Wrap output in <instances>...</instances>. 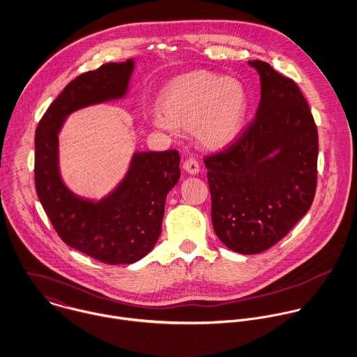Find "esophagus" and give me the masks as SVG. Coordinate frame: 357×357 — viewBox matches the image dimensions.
I'll use <instances>...</instances> for the list:
<instances>
[{"mask_svg":"<svg viewBox=\"0 0 357 357\" xmlns=\"http://www.w3.org/2000/svg\"><path fill=\"white\" fill-rule=\"evenodd\" d=\"M183 169H185L186 172H189L190 175H196V174L200 172V164H199V161H197L196 158L190 157V158H188V160L183 162Z\"/></svg>","mask_w":357,"mask_h":357,"instance_id":"1","label":"esophagus"}]
</instances>
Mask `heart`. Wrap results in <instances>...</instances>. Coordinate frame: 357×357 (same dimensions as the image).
<instances>
[{"label": "heart", "instance_id": "heart-1", "mask_svg": "<svg viewBox=\"0 0 357 357\" xmlns=\"http://www.w3.org/2000/svg\"><path fill=\"white\" fill-rule=\"evenodd\" d=\"M151 124L162 131H195L208 149H223L240 135L248 95L244 85L207 70L186 73L171 79L157 99Z\"/></svg>", "mask_w": 357, "mask_h": 357}]
</instances>
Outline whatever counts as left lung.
Segmentation results:
<instances>
[{
  "label": "left lung",
  "mask_w": 357,
  "mask_h": 357,
  "mask_svg": "<svg viewBox=\"0 0 357 357\" xmlns=\"http://www.w3.org/2000/svg\"><path fill=\"white\" fill-rule=\"evenodd\" d=\"M254 121L225 151L206 157L218 238L244 255L262 252L306 214L317 183V128L298 85L269 63Z\"/></svg>",
  "instance_id": "obj_1"
}]
</instances>
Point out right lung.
<instances>
[{
	"label": "right lung",
	"instance_id": "add662e5",
	"mask_svg": "<svg viewBox=\"0 0 357 357\" xmlns=\"http://www.w3.org/2000/svg\"><path fill=\"white\" fill-rule=\"evenodd\" d=\"M135 61L106 63L74 78L52 102L36 131L37 196L59 237L107 265L147 255L161 233L165 199L181 176L176 150L135 151L123 181L100 200L66 186L59 168V132L74 112L127 96Z\"/></svg>",
	"mask_w": 357,
	"mask_h": 357
}]
</instances>
